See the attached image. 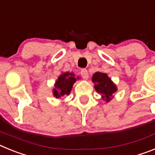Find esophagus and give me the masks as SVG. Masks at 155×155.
Instances as JSON below:
<instances>
[{
  "label": "esophagus",
  "mask_w": 155,
  "mask_h": 155,
  "mask_svg": "<svg viewBox=\"0 0 155 155\" xmlns=\"http://www.w3.org/2000/svg\"><path fill=\"white\" fill-rule=\"evenodd\" d=\"M81 74L82 78L85 80L88 78V74H87V71L86 69H82L81 71Z\"/></svg>",
  "instance_id": "obj_1"
}]
</instances>
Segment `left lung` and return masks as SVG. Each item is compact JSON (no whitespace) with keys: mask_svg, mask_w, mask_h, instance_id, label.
<instances>
[{"mask_svg":"<svg viewBox=\"0 0 155 155\" xmlns=\"http://www.w3.org/2000/svg\"><path fill=\"white\" fill-rule=\"evenodd\" d=\"M91 81L94 84V89L101 95L102 100L109 102L114 98L113 94L117 91V86L107 74L95 72L92 75Z\"/></svg>","mask_w":155,"mask_h":155,"instance_id":"8db88e82","label":"left lung"}]
</instances>
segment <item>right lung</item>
Listing matches in <instances>:
<instances>
[{
    "label": "right lung",
    "instance_id": "add662e5",
    "mask_svg": "<svg viewBox=\"0 0 155 155\" xmlns=\"http://www.w3.org/2000/svg\"><path fill=\"white\" fill-rule=\"evenodd\" d=\"M79 77L75 78V74L73 72H63L56 80L54 87L53 88V95L56 98H61L62 97L69 95L71 93L74 84Z\"/></svg>",
    "mask_w": 155,
    "mask_h": 155
}]
</instances>
